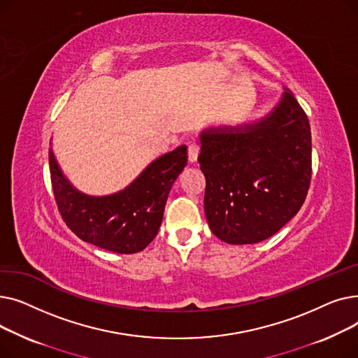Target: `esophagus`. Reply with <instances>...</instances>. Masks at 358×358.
Listing matches in <instances>:
<instances>
[{"label": "esophagus", "instance_id": "34e87169", "mask_svg": "<svg viewBox=\"0 0 358 358\" xmlns=\"http://www.w3.org/2000/svg\"><path fill=\"white\" fill-rule=\"evenodd\" d=\"M199 154H200V146L196 145V143L190 145L189 146V152H187V155H189V162L194 164L197 161V158H199Z\"/></svg>", "mask_w": 358, "mask_h": 358}]
</instances>
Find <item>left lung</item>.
Listing matches in <instances>:
<instances>
[{
    "instance_id": "left-lung-1",
    "label": "left lung",
    "mask_w": 358,
    "mask_h": 358,
    "mask_svg": "<svg viewBox=\"0 0 358 358\" xmlns=\"http://www.w3.org/2000/svg\"><path fill=\"white\" fill-rule=\"evenodd\" d=\"M199 141L204 213L220 241H264L302 208L312 176V136L306 113L289 88L267 115L206 127Z\"/></svg>"
}]
</instances>
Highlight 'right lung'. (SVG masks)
I'll return each instance as SVG.
<instances>
[{
    "label": "right lung",
    "mask_w": 358,
    "mask_h": 358,
    "mask_svg": "<svg viewBox=\"0 0 358 358\" xmlns=\"http://www.w3.org/2000/svg\"><path fill=\"white\" fill-rule=\"evenodd\" d=\"M185 165L187 146L181 145L146 165L123 190L90 196L75 189L49 149L52 189L68 228L80 239L117 254L141 252L152 242L169 190Z\"/></svg>",
    "instance_id": "add662e5"
}]
</instances>
